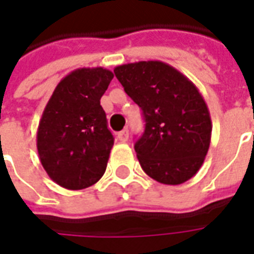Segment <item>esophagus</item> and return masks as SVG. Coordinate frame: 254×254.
<instances>
[{
  "instance_id": "esophagus-1",
  "label": "esophagus",
  "mask_w": 254,
  "mask_h": 254,
  "mask_svg": "<svg viewBox=\"0 0 254 254\" xmlns=\"http://www.w3.org/2000/svg\"><path fill=\"white\" fill-rule=\"evenodd\" d=\"M118 140L121 141V143H125V141H127V138H129V130L127 129H124V130H121V132L118 133Z\"/></svg>"
}]
</instances>
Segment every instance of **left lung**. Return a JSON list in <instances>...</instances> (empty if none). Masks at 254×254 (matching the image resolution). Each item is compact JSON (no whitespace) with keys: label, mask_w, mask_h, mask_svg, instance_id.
<instances>
[{"label":"left lung","mask_w":254,"mask_h":254,"mask_svg":"<svg viewBox=\"0 0 254 254\" xmlns=\"http://www.w3.org/2000/svg\"><path fill=\"white\" fill-rule=\"evenodd\" d=\"M114 73L143 110L145 129L134 151L145 174L165 185H180L196 176L212 132L207 103L196 85L162 61L125 64Z\"/></svg>","instance_id":"obj_1"}]
</instances>
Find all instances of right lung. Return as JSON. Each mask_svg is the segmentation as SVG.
I'll use <instances>...</instances> for the list:
<instances>
[{
	"label": "right lung",
	"instance_id": "obj_1",
	"mask_svg": "<svg viewBox=\"0 0 254 254\" xmlns=\"http://www.w3.org/2000/svg\"><path fill=\"white\" fill-rule=\"evenodd\" d=\"M114 74L80 67L57 84L43 110L36 148L47 176L60 187L80 190L105 174L114 137L100 106Z\"/></svg>",
	"mask_w": 254,
	"mask_h": 254
}]
</instances>
